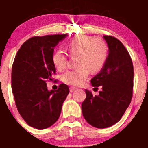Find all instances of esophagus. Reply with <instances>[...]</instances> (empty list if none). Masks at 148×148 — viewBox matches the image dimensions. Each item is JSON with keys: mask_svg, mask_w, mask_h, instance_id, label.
<instances>
[{"mask_svg": "<svg viewBox=\"0 0 148 148\" xmlns=\"http://www.w3.org/2000/svg\"><path fill=\"white\" fill-rule=\"evenodd\" d=\"M77 90V88L76 87H71L70 88V92H74V91H75V90Z\"/></svg>", "mask_w": 148, "mask_h": 148, "instance_id": "esophagus-1", "label": "esophagus"}]
</instances>
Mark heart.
Here are the masks:
<instances>
[{
  "label": "heart",
  "mask_w": 148,
  "mask_h": 148,
  "mask_svg": "<svg viewBox=\"0 0 148 148\" xmlns=\"http://www.w3.org/2000/svg\"><path fill=\"white\" fill-rule=\"evenodd\" d=\"M69 53L73 56H78L75 70H71L62 75V81L69 85H82L91 73H97L103 67L108 58V46L102 39L81 35L67 44ZM56 68L62 71L67 64V56L63 50L56 51L53 56Z\"/></svg>",
  "instance_id": "b5f03b06"
}]
</instances>
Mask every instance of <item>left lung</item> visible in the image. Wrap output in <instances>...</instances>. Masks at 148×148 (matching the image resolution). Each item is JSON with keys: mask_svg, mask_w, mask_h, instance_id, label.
Listing matches in <instances>:
<instances>
[{"mask_svg": "<svg viewBox=\"0 0 148 148\" xmlns=\"http://www.w3.org/2000/svg\"><path fill=\"white\" fill-rule=\"evenodd\" d=\"M108 56L101 71L91 79L92 87H101L99 95L85 90L82 110L86 121L96 128H107L121 119L132 99L133 66L131 58L122 43L104 35Z\"/></svg>", "mask_w": 148, "mask_h": 148, "instance_id": "obj_1", "label": "left lung"}]
</instances>
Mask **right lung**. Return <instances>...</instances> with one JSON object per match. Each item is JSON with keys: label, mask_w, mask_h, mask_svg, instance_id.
I'll return each instance as SVG.
<instances>
[{"label": "right lung", "mask_w": 148, "mask_h": 148, "mask_svg": "<svg viewBox=\"0 0 148 148\" xmlns=\"http://www.w3.org/2000/svg\"><path fill=\"white\" fill-rule=\"evenodd\" d=\"M68 35L32 37L23 44L12 68V90L17 109L27 125L44 130L56 122L62 104L70 92L65 84L48 90L47 80H53L56 66L54 49Z\"/></svg>", "instance_id": "right-lung-1"}]
</instances>
